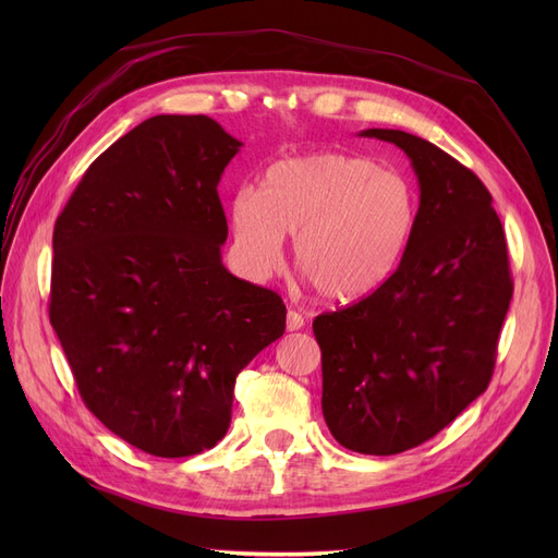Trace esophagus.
Returning <instances> with one entry per match:
<instances>
[{"label":"esophagus","mask_w":558,"mask_h":558,"mask_svg":"<svg viewBox=\"0 0 558 558\" xmlns=\"http://www.w3.org/2000/svg\"><path fill=\"white\" fill-rule=\"evenodd\" d=\"M302 326H305V316H302L295 310H289V314H286V328H289V330H300Z\"/></svg>","instance_id":"obj_1"}]
</instances>
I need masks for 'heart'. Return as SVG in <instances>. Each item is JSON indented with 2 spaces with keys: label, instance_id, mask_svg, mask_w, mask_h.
Instances as JSON below:
<instances>
[{
  "label": "heart",
  "instance_id": "obj_1",
  "mask_svg": "<svg viewBox=\"0 0 558 558\" xmlns=\"http://www.w3.org/2000/svg\"><path fill=\"white\" fill-rule=\"evenodd\" d=\"M418 197L402 177L363 156L318 150L267 167L258 193L230 202L246 272L265 277L293 238V260L328 302H353L393 277L416 228Z\"/></svg>",
  "mask_w": 558,
  "mask_h": 558
}]
</instances>
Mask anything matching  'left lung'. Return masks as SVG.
I'll use <instances>...</instances> for the list:
<instances>
[{
	"label": "left lung",
	"instance_id": "1",
	"mask_svg": "<svg viewBox=\"0 0 558 558\" xmlns=\"http://www.w3.org/2000/svg\"><path fill=\"white\" fill-rule=\"evenodd\" d=\"M361 137L391 142L412 160L416 228L379 291L312 328L332 437L391 456L430 440L486 391L514 283L492 193L475 172L410 132Z\"/></svg>",
	"mask_w": 558,
	"mask_h": 558
}]
</instances>
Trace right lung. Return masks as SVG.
<instances>
[{"mask_svg":"<svg viewBox=\"0 0 558 558\" xmlns=\"http://www.w3.org/2000/svg\"><path fill=\"white\" fill-rule=\"evenodd\" d=\"M242 146L209 116H154L78 181L53 230L48 316L86 408L150 456L228 433L234 379L283 300L223 267L218 181Z\"/></svg>","mask_w":558,"mask_h":558,"instance_id":"obj_1","label":"right lung"}]
</instances>
